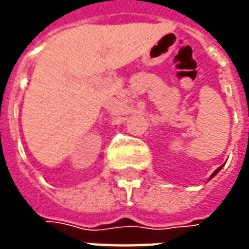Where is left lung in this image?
<instances>
[{
  "mask_svg": "<svg viewBox=\"0 0 249 249\" xmlns=\"http://www.w3.org/2000/svg\"><path fill=\"white\" fill-rule=\"evenodd\" d=\"M220 169H221V167H220V168H217V169H216V171H214V172H213V173H212V176H211V178H213V176H214V175H216V173H217V172H219V171H220Z\"/></svg>",
  "mask_w": 249,
  "mask_h": 249,
  "instance_id": "8db88e82",
  "label": "left lung"
}]
</instances>
